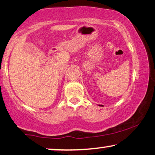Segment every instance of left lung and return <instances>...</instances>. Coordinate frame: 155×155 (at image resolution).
I'll return each mask as SVG.
<instances>
[{"mask_svg": "<svg viewBox=\"0 0 155 155\" xmlns=\"http://www.w3.org/2000/svg\"><path fill=\"white\" fill-rule=\"evenodd\" d=\"M99 106H100V107H101V106H102V105H99ZM102 107H103V106H102Z\"/></svg>", "mask_w": 155, "mask_h": 155, "instance_id": "obj_1", "label": "left lung"}]
</instances>
